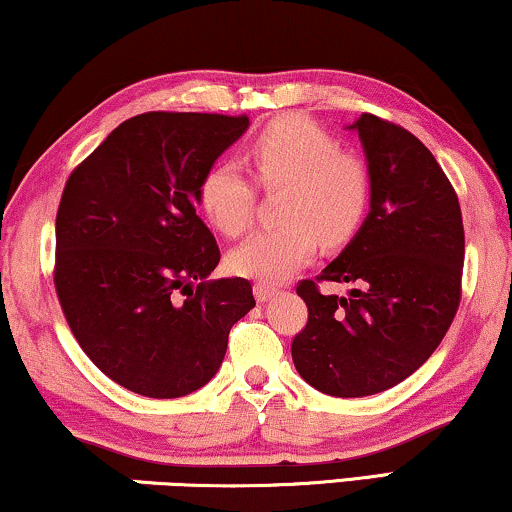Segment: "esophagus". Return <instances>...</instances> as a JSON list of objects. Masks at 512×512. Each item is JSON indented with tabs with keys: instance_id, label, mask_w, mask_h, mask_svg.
I'll list each match as a JSON object with an SVG mask.
<instances>
[{
	"instance_id": "34e87169",
	"label": "esophagus",
	"mask_w": 512,
	"mask_h": 512,
	"mask_svg": "<svg viewBox=\"0 0 512 512\" xmlns=\"http://www.w3.org/2000/svg\"><path fill=\"white\" fill-rule=\"evenodd\" d=\"M254 293H256V300H258V303H268L270 298H275V296H277V286L258 282V284L254 286Z\"/></svg>"
}]
</instances>
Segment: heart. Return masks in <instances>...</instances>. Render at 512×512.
Returning a JSON list of instances; mask_svg holds the SVG:
<instances>
[{
    "instance_id": "heart-1",
    "label": "heart",
    "mask_w": 512,
    "mask_h": 512,
    "mask_svg": "<svg viewBox=\"0 0 512 512\" xmlns=\"http://www.w3.org/2000/svg\"><path fill=\"white\" fill-rule=\"evenodd\" d=\"M247 160L265 188H286L279 219L284 226L258 230L230 251L235 275L282 282L310 261L321 240L338 247L366 219L370 170L359 156L342 151L331 132L305 116H282L258 132ZM254 186L230 160L202 174L198 202L223 235L237 237L254 221Z\"/></svg>"
}]
</instances>
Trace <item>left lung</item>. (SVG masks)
I'll use <instances>...</instances> for the list:
<instances>
[{
    "label": "left lung",
    "instance_id": "8db88e82",
    "mask_svg": "<svg viewBox=\"0 0 512 512\" xmlns=\"http://www.w3.org/2000/svg\"><path fill=\"white\" fill-rule=\"evenodd\" d=\"M370 212L317 281H349L324 297L303 279L307 324L291 345L296 370L321 394L373 396L410 377L445 338L461 300L464 223L433 153L401 125L361 114Z\"/></svg>",
    "mask_w": 512,
    "mask_h": 512
}]
</instances>
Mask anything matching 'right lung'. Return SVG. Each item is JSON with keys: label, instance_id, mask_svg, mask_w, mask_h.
Instances as JSON below:
<instances>
[{"label": "right lung", "instance_id": "obj_1", "mask_svg": "<svg viewBox=\"0 0 512 512\" xmlns=\"http://www.w3.org/2000/svg\"><path fill=\"white\" fill-rule=\"evenodd\" d=\"M247 125V116L149 111L69 174L55 216V291L88 359L135 394L205 387L230 328L256 305L247 279L207 282L221 251L195 212L202 174Z\"/></svg>", "mask_w": 512, "mask_h": 512}]
</instances>
